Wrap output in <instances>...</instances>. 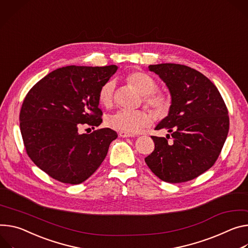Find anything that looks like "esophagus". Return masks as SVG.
I'll use <instances>...</instances> for the list:
<instances>
[{
  "instance_id": "34e87169",
  "label": "esophagus",
  "mask_w": 248,
  "mask_h": 248,
  "mask_svg": "<svg viewBox=\"0 0 248 248\" xmlns=\"http://www.w3.org/2000/svg\"><path fill=\"white\" fill-rule=\"evenodd\" d=\"M119 136H120V138H131V137H133V134L125 132V131H120Z\"/></svg>"
}]
</instances>
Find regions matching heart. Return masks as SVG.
Returning <instances> with one entry per match:
<instances>
[{
    "label": "heart",
    "mask_w": 248,
    "mask_h": 248,
    "mask_svg": "<svg viewBox=\"0 0 248 248\" xmlns=\"http://www.w3.org/2000/svg\"><path fill=\"white\" fill-rule=\"evenodd\" d=\"M126 82L143 95V103L154 112L157 117L165 116L171 106V100L168 95L157 91L156 81L147 73L141 71L131 72L125 77ZM115 83L108 81L102 85L98 93L99 103L106 107H111L114 103ZM151 122V116L145 110H126L121 109L111 115L108 124L112 128L137 133Z\"/></svg>",
    "instance_id": "obj_1"
}]
</instances>
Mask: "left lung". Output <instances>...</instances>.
<instances>
[{"mask_svg":"<svg viewBox=\"0 0 248 248\" xmlns=\"http://www.w3.org/2000/svg\"><path fill=\"white\" fill-rule=\"evenodd\" d=\"M148 68L166 84L171 106L168 116L155 127L170 134L167 139L151 137L155 148L145 163L162 181H190L217 159L230 129L227 106L211 80L186 65L162 63Z\"/></svg>","mask_w":248,"mask_h":248,"instance_id":"obj_1","label":"left lung"}]
</instances>
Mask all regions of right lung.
Wrapping results in <instances>:
<instances>
[{"mask_svg":"<svg viewBox=\"0 0 248 248\" xmlns=\"http://www.w3.org/2000/svg\"><path fill=\"white\" fill-rule=\"evenodd\" d=\"M118 66H66L39 80L28 93L19 112L27 153L42 171L59 182L76 185L100 167L115 130L79 133L83 124L99 126L103 112L98 93Z\"/></svg>","mask_w":248,"mask_h":248,"instance_id":"1","label":"right lung"}]
</instances>
